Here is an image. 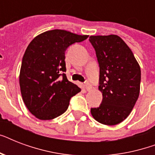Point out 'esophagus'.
<instances>
[{"label": "esophagus", "mask_w": 155, "mask_h": 155, "mask_svg": "<svg viewBox=\"0 0 155 155\" xmlns=\"http://www.w3.org/2000/svg\"><path fill=\"white\" fill-rule=\"evenodd\" d=\"M84 87H85V88H86V90H87V91L92 88V86H91V84H90L88 82L85 83Z\"/></svg>", "instance_id": "obj_1"}]
</instances>
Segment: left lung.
I'll return each instance as SVG.
<instances>
[{
    "mask_svg": "<svg viewBox=\"0 0 155 155\" xmlns=\"http://www.w3.org/2000/svg\"><path fill=\"white\" fill-rule=\"evenodd\" d=\"M100 67L99 90L103 99L91 108L95 120L117 125L131 113L139 97L141 69L132 51L119 36H90Z\"/></svg>",
    "mask_w": 155,
    "mask_h": 155,
    "instance_id": "1",
    "label": "left lung"
}]
</instances>
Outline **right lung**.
<instances>
[{
	"label": "right lung",
	"instance_id": "add662e5",
	"mask_svg": "<svg viewBox=\"0 0 155 155\" xmlns=\"http://www.w3.org/2000/svg\"><path fill=\"white\" fill-rule=\"evenodd\" d=\"M87 37L49 30L35 37L25 50L19 76L21 93L29 111L40 120H51L65 113L71 98L81 91L64 73L65 51Z\"/></svg>",
	"mask_w": 155,
	"mask_h": 155
}]
</instances>
